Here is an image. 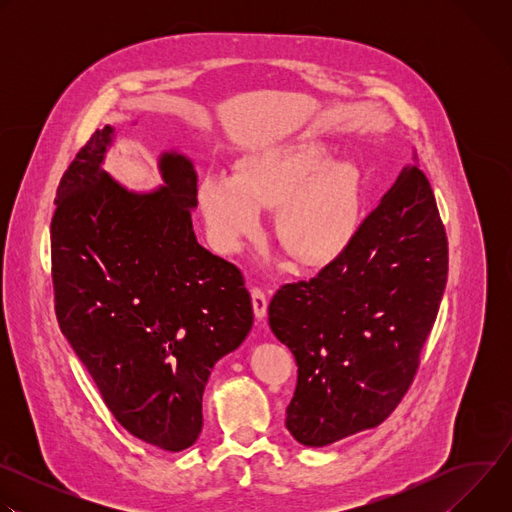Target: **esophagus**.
Here are the masks:
<instances>
[{
    "instance_id": "obj_1",
    "label": "esophagus",
    "mask_w": 512,
    "mask_h": 512,
    "mask_svg": "<svg viewBox=\"0 0 512 512\" xmlns=\"http://www.w3.org/2000/svg\"><path fill=\"white\" fill-rule=\"evenodd\" d=\"M251 300H253V312L257 318H263L267 314V294L263 287H253L251 289Z\"/></svg>"
}]
</instances>
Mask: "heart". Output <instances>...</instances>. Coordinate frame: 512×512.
Wrapping results in <instances>:
<instances>
[{"instance_id":"b5f03b06","label":"heart","mask_w":512,"mask_h":512,"mask_svg":"<svg viewBox=\"0 0 512 512\" xmlns=\"http://www.w3.org/2000/svg\"><path fill=\"white\" fill-rule=\"evenodd\" d=\"M198 198L208 233L223 253L239 251L261 229V208H279L277 237L306 267L336 259L360 218L358 172L334 166L316 143L263 152L247 160L239 176L210 170Z\"/></svg>"}]
</instances>
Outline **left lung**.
<instances>
[{"instance_id": "8db88e82", "label": "left lung", "mask_w": 512, "mask_h": 512, "mask_svg": "<svg viewBox=\"0 0 512 512\" xmlns=\"http://www.w3.org/2000/svg\"><path fill=\"white\" fill-rule=\"evenodd\" d=\"M446 281V229L413 154L346 249L269 302V326L298 364L285 427L300 444L328 446L397 409Z\"/></svg>"}]
</instances>
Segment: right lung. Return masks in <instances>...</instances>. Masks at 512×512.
I'll return each mask as SVG.
<instances>
[{"label":"right lung","mask_w":512,"mask_h":512,"mask_svg":"<svg viewBox=\"0 0 512 512\" xmlns=\"http://www.w3.org/2000/svg\"><path fill=\"white\" fill-rule=\"evenodd\" d=\"M97 129L62 174L50 223L54 312L113 417L168 452L202 431L216 360L253 326L241 269L198 245L190 160L164 154L166 186L127 192L101 168Z\"/></svg>","instance_id":"obj_1"}]
</instances>
